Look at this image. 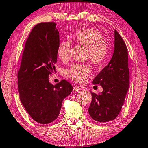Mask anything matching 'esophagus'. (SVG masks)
<instances>
[{"instance_id": "esophagus-1", "label": "esophagus", "mask_w": 148, "mask_h": 148, "mask_svg": "<svg viewBox=\"0 0 148 148\" xmlns=\"http://www.w3.org/2000/svg\"><path fill=\"white\" fill-rule=\"evenodd\" d=\"M81 90V88H80L79 86H75L74 88H73V91L74 92H78L79 91V90Z\"/></svg>"}]
</instances>
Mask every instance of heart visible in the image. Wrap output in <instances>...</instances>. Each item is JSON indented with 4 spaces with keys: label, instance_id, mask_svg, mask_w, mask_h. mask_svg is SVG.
<instances>
[{
    "label": "heart",
    "instance_id": "obj_1",
    "mask_svg": "<svg viewBox=\"0 0 148 148\" xmlns=\"http://www.w3.org/2000/svg\"><path fill=\"white\" fill-rule=\"evenodd\" d=\"M72 40L79 45L88 49V58L95 66H100L105 62L108 54V47L99 31L94 28H85L79 30L73 36ZM71 43L68 41L60 42L57 47V55L62 61L69 58ZM90 71L87 65L75 64L67 70L69 78L77 82L83 81Z\"/></svg>",
    "mask_w": 148,
    "mask_h": 148
}]
</instances>
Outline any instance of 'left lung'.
<instances>
[{"instance_id": "1", "label": "left lung", "mask_w": 148, "mask_h": 148, "mask_svg": "<svg viewBox=\"0 0 148 148\" xmlns=\"http://www.w3.org/2000/svg\"><path fill=\"white\" fill-rule=\"evenodd\" d=\"M93 84L101 85L103 91L99 94L91 92L89 114L98 122L114 120L120 112L129 86L127 48L116 30L112 58L95 77Z\"/></svg>"}]
</instances>
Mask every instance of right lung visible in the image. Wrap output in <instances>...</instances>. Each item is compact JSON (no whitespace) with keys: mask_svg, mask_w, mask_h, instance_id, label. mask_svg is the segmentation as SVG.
<instances>
[{"mask_svg":"<svg viewBox=\"0 0 148 148\" xmlns=\"http://www.w3.org/2000/svg\"><path fill=\"white\" fill-rule=\"evenodd\" d=\"M54 22L36 25L30 33L17 74L21 102L34 120L41 124L53 122L60 112L64 98L73 86L62 80L50 83L49 75L55 70L59 32Z\"/></svg>","mask_w":148,"mask_h":148,"instance_id":"obj_1","label":"right lung"}]
</instances>
